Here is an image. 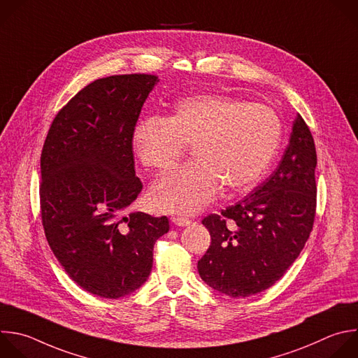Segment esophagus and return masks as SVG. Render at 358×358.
<instances>
[{
    "label": "esophagus",
    "instance_id": "obj_1",
    "mask_svg": "<svg viewBox=\"0 0 358 358\" xmlns=\"http://www.w3.org/2000/svg\"><path fill=\"white\" fill-rule=\"evenodd\" d=\"M171 220H173V223H174V224L181 226V227H184V226H189V224H191V220H189V219H187V217H182V216H174V217H171Z\"/></svg>",
    "mask_w": 358,
    "mask_h": 358
}]
</instances>
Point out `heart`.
<instances>
[{
  "instance_id": "heart-1",
  "label": "heart",
  "mask_w": 358,
  "mask_h": 358,
  "mask_svg": "<svg viewBox=\"0 0 358 358\" xmlns=\"http://www.w3.org/2000/svg\"><path fill=\"white\" fill-rule=\"evenodd\" d=\"M277 112L259 102L223 94H196L176 103L164 119L143 117L131 146L150 170H167L192 146L194 162L178 167L150 189L152 205L166 213L194 215L226 187L236 194L253 188L281 143Z\"/></svg>"
}]
</instances>
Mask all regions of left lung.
<instances>
[{
    "instance_id": "left-lung-1",
    "label": "left lung",
    "mask_w": 358,
    "mask_h": 358,
    "mask_svg": "<svg viewBox=\"0 0 358 358\" xmlns=\"http://www.w3.org/2000/svg\"><path fill=\"white\" fill-rule=\"evenodd\" d=\"M316 163L312 134L298 113L273 174L242 201L202 219L210 246L198 262V273L210 288L245 298L268 289L285 274L312 231Z\"/></svg>"
}]
</instances>
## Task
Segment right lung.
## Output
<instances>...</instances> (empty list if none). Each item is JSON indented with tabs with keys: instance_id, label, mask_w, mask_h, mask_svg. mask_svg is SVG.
<instances>
[{
	"instance_id": "add662e5",
	"label": "right lung",
	"mask_w": 358,
	"mask_h": 358,
	"mask_svg": "<svg viewBox=\"0 0 358 358\" xmlns=\"http://www.w3.org/2000/svg\"><path fill=\"white\" fill-rule=\"evenodd\" d=\"M159 78L124 74L78 91L55 116L39 187L48 243L69 277L90 294L116 299L150 275L153 248L167 216L121 213L143 188L131 136Z\"/></svg>"
}]
</instances>
